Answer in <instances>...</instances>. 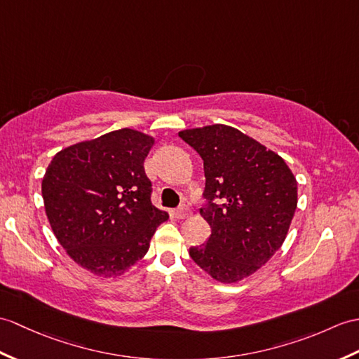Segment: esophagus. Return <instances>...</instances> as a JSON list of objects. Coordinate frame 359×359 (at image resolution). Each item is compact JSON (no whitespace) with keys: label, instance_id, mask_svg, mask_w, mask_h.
<instances>
[{"label":"esophagus","instance_id":"34e87169","mask_svg":"<svg viewBox=\"0 0 359 359\" xmlns=\"http://www.w3.org/2000/svg\"><path fill=\"white\" fill-rule=\"evenodd\" d=\"M189 214H191L189 208L185 206V205H182V206L179 208V210L174 211V215H176L177 219H187V217H189Z\"/></svg>","mask_w":359,"mask_h":359}]
</instances>
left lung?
Segmentation results:
<instances>
[{
	"mask_svg": "<svg viewBox=\"0 0 359 359\" xmlns=\"http://www.w3.org/2000/svg\"><path fill=\"white\" fill-rule=\"evenodd\" d=\"M179 136L203 159L211 226L206 245L189 255L220 283L252 275L285 241L297 210V179L286 162L260 142L229 125L189 128Z\"/></svg>",
	"mask_w": 359,
	"mask_h": 359,
	"instance_id": "left-lung-1",
	"label": "left lung"
}]
</instances>
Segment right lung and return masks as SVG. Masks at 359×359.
Here are the masks:
<instances>
[{
	"instance_id": "add662e5",
	"label": "right lung",
	"mask_w": 359,
	"mask_h": 359,
	"mask_svg": "<svg viewBox=\"0 0 359 359\" xmlns=\"http://www.w3.org/2000/svg\"><path fill=\"white\" fill-rule=\"evenodd\" d=\"M153 145L154 137L122 128L61 149L47 166L41 191L53 234L99 277L128 271L168 220L149 198L144 161Z\"/></svg>"
}]
</instances>
